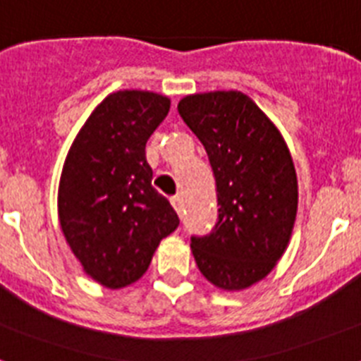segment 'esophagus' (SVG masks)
Returning a JSON list of instances; mask_svg holds the SVG:
<instances>
[{"label": "esophagus", "mask_w": 361, "mask_h": 361, "mask_svg": "<svg viewBox=\"0 0 361 361\" xmlns=\"http://www.w3.org/2000/svg\"><path fill=\"white\" fill-rule=\"evenodd\" d=\"M171 204H172V207L176 209V213H178V214L183 213V202H181L180 196H172Z\"/></svg>", "instance_id": "esophagus-1"}]
</instances>
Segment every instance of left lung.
I'll list each match as a JSON object with an SVG mask.
<instances>
[{
	"label": "left lung",
	"instance_id": "left-lung-1",
	"mask_svg": "<svg viewBox=\"0 0 361 361\" xmlns=\"http://www.w3.org/2000/svg\"><path fill=\"white\" fill-rule=\"evenodd\" d=\"M178 111L204 145L216 185L218 218L190 237L200 271L224 290L264 279L283 257L298 214V176L286 143L240 92L181 99Z\"/></svg>",
	"mask_w": 361,
	"mask_h": 361
}]
</instances>
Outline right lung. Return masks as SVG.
<instances>
[{"label":"right lung","instance_id":"add662e5","mask_svg":"<svg viewBox=\"0 0 361 361\" xmlns=\"http://www.w3.org/2000/svg\"><path fill=\"white\" fill-rule=\"evenodd\" d=\"M171 101L152 92L111 93L78 132L63 163L59 216L84 271L106 288L135 283L159 242L180 226L171 202L152 187L148 137Z\"/></svg>","mask_w":361,"mask_h":361}]
</instances>
